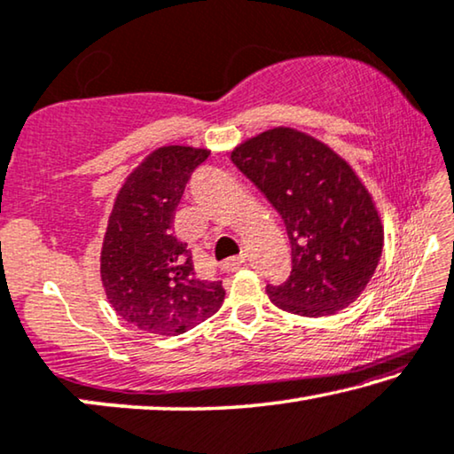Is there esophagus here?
I'll list each match as a JSON object with an SVG mask.
<instances>
[{"instance_id":"1","label":"esophagus","mask_w":454,"mask_h":454,"mask_svg":"<svg viewBox=\"0 0 454 454\" xmlns=\"http://www.w3.org/2000/svg\"><path fill=\"white\" fill-rule=\"evenodd\" d=\"M247 262V253H240L239 256H232V259H228V261H224L222 262V269L224 270H236V269H240L242 265H245Z\"/></svg>"}]
</instances>
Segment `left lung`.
<instances>
[{"label":"left lung","instance_id":"left-lung-1","mask_svg":"<svg viewBox=\"0 0 454 454\" xmlns=\"http://www.w3.org/2000/svg\"><path fill=\"white\" fill-rule=\"evenodd\" d=\"M230 159L279 212L292 242V273L267 287L270 303L322 317L356 301L381 259L383 220L350 162L289 126L242 140Z\"/></svg>","mask_w":454,"mask_h":454}]
</instances>
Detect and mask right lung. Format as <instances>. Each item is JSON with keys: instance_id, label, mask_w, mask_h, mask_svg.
I'll list each match as a JSON object with an SVG mask.
<instances>
[{"instance_id": "obj_1", "label": "right lung", "mask_w": 454, "mask_h": 454, "mask_svg": "<svg viewBox=\"0 0 454 454\" xmlns=\"http://www.w3.org/2000/svg\"><path fill=\"white\" fill-rule=\"evenodd\" d=\"M209 148L167 145L134 167L114 200L99 253L101 286L114 312L159 336H177L218 312L222 281H204L173 236L175 209Z\"/></svg>"}]
</instances>
